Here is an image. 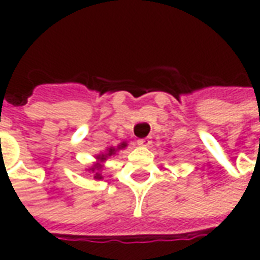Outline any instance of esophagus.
Here are the masks:
<instances>
[{
    "label": "esophagus",
    "mask_w": 260,
    "mask_h": 260,
    "mask_svg": "<svg viewBox=\"0 0 260 260\" xmlns=\"http://www.w3.org/2000/svg\"><path fill=\"white\" fill-rule=\"evenodd\" d=\"M138 145H139V146H149V145H150V139H149V138L138 139Z\"/></svg>",
    "instance_id": "1"
}]
</instances>
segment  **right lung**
Wrapping results in <instances>:
<instances>
[{
	"mask_svg": "<svg viewBox=\"0 0 260 260\" xmlns=\"http://www.w3.org/2000/svg\"><path fill=\"white\" fill-rule=\"evenodd\" d=\"M125 146H126V143H125V142H122L121 145H118V146H117V149H115V147H110V149H107V153H104V154H99L96 158L99 160V161H100V163H103V161H106V160H107L110 156L115 154V152H117V150H119V149H124ZM100 163H97V166H94V167H91L90 169V171H93V173H94V178H96V180H102L103 178L102 174L99 173Z\"/></svg>",
	"mask_w": 260,
	"mask_h": 260,
	"instance_id": "obj_1",
	"label": "right lung"
}]
</instances>
